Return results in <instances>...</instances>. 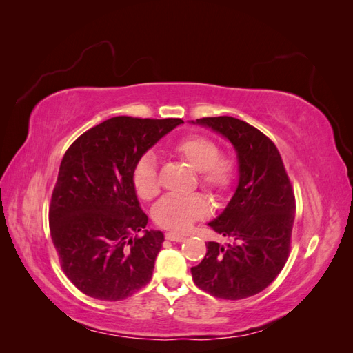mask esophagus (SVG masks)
<instances>
[{
  "label": "esophagus",
  "instance_id": "esophagus-1",
  "mask_svg": "<svg viewBox=\"0 0 353 353\" xmlns=\"http://www.w3.org/2000/svg\"><path fill=\"white\" fill-rule=\"evenodd\" d=\"M165 237H166V240H170V241H183V240H185L184 234H176V232H166Z\"/></svg>",
  "mask_w": 353,
  "mask_h": 353
}]
</instances>
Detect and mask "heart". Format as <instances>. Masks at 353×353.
I'll use <instances>...</instances> for the list:
<instances>
[{
	"label": "heart",
	"instance_id": "obj_1",
	"mask_svg": "<svg viewBox=\"0 0 353 353\" xmlns=\"http://www.w3.org/2000/svg\"><path fill=\"white\" fill-rule=\"evenodd\" d=\"M169 152L197 170L200 187L212 197H225L234 187L239 172L237 160L228 153H222L218 143L208 135L185 134L172 143ZM131 181L138 199L150 201L159 196L160 179L152 153H145L137 160ZM208 213L209 203L205 196H168L154 206L153 219L160 228L183 232Z\"/></svg>",
	"mask_w": 353,
	"mask_h": 353
}]
</instances>
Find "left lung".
Returning a JSON list of instances; mask_svg holds the SVG:
<instances>
[{"label":"left lung","mask_w":353,"mask_h":353,"mask_svg":"<svg viewBox=\"0 0 353 353\" xmlns=\"http://www.w3.org/2000/svg\"><path fill=\"white\" fill-rule=\"evenodd\" d=\"M197 123L236 147L240 179L225 210L209 222L227 243L209 241L191 275L203 292L239 301L265 290L284 268L292 248L294 191L279 148L254 126L231 116L201 117Z\"/></svg>","instance_id":"1"}]
</instances>
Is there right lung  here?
I'll list each match as a JSON object with an SVG mask.
<instances>
[{"label": "right lung", "mask_w": 353, "mask_h": 353, "mask_svg": "<svg viewBox=\"0 0 353 353\" xmlns=\"http://www.w3.org/2000/svg\"><path fill=\"white\" fill-rule=\"evenodd\" d=\"M179 123L178 117H110L79 135L63 156L50 232L63 272L87 296L123 301L152 280L165 239L144 230L148 218L131 174L137 160Z\"/></svg>", "instance_id": "right-lung-1"}]
</instances>
